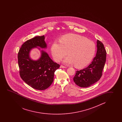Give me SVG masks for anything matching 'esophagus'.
Segmentation results:
<instances>
[{
	"label": "esophagus",
	"instance_id": "34e87169",
	"mask_svg": "<svg viewBox=\"0 0 122 122\" xmlns=\"http://www.w3.org/2000/svg\"><path fill=\"white\" fill-rule=\"evenodd\" d=\"M60 67H61V68H66V67H65V66H63V65H61L60 66Z\"/></svg>",
	"mask_w": 122,
	"mask_h": 122
}]
</instances>
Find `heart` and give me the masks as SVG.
Wrapping results in <instances>:
<instances>
[{"instance_id":"b5f03b06","label":"heart","mask_w":122,"mask_h":122,"mask_svg":"<svg viewBox=\"0 0 122 122\" xmlns=\"http://www.w3.org/2000/svg\"><path fill=\"white\" fill-rule=\"evenodd\" d=\"M96 47L94 42L84 36L68 34L62 36L60 41L52 44L51 51L56 61H60L66 55L63 62L75 65L78 68L85 67L91 62L95 54Z\"/></svg>"}]
</instances>
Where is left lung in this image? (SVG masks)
<instances>
[{"label": "left lung", "mask_w": 122, "mask_h": 122, "mask_svg": "<svg viewBox=\"0 0 122 122\" xmlns=\"http://www.w3.org/2000/svg\"><path fill=\"white\" fill-rule=\"evenodd\" d=\"M96 56L88 67L77 71L73 80L77 86L83 88L88 87L100 79L106 61V52L104 45L97 40Z\"/></svg>", "instance_id": "1"}]
</instances>
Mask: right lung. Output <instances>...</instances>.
Here are the masks:
<instances>
[{
	"instance_id": "1",
	"label": "right lung",
	"mask_w": 122,
	"mask_h": 122,
	"mask_svg": "<svg viewBox=\"0 0 122 122\" xmlns=\"http://www.w3.org/2000/svg\"><path fill=\"white\" fill-rule=\"evenodd\" d=\"M45 36H36L24 43L18 54L20 75L21 78L32 88L39 90H45L51 85L55 71L60 65L54 62L47 52L41 51L38 60L31 59L30 53L34 48H46Z\"/></svg>"
}]
</instances>
